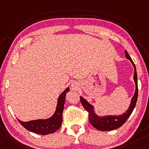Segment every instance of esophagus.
Instances as JSON below:
<instances>
[{
  "instance_id": "esophagus-1",
  "label": "esophagus",
  "mask_w": 149,
  "mask_h": 149,
  "mask_svg": "<svg viewBox=\"0 0 149 149\" xmlns=\"http://www.w3.org/2000/svg\"><path fill=\"white\" fill-rule=\"evenodd\" d=\"M72 87L74 89H75V88H76V87H77V84L76 83H74H74L72 84Z\"/></svg>"
}]
</instances>
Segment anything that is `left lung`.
I'll return each mask as SVG.
<instances>
[{"label": "left lung", "instance_id": "8db88e82", "mask_svg": "<svg viewBox=\"0 0 149 149\" xmlns=\"http://www.w3.org/2000/svg\"><path fill=\"white\" fill-rule=\"evenodd\" d=\"M125 56L127 59L131 62L134 67V75L133 79L135 84V91L133 97L131 100L129 109L126 111V112L123 113L120 115H98L95 113L94 106L89 103L88 101L80 96V100L83 107L86 110L89 112V121L91 124V125L95 127V129L102 131H113L121 127L126 122L127 119L131 115L132 112L136 105V101L138 97V84H137V74H136V67L133 63L132 59L130 57L129 54L125 50Z\"/></svg>", "mask_w": 149, "mask_h": 149}]
</instances>
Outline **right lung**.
<instances>
[{"mask_svg": "<svg viewBox=\"0 0 149 149\" xmlns=\"http://www.w3.org/2000/svg\"><path fill=\"white\" fill-rule=\"evenodd\" d=\"M69 91L70 87H68L58 97L56 111L52 117L48 119H40L26 122L22 121L18 119V121L26 129L32 133L43 135L54 133L62 125L65 95Z\"/></svg>", "mask_w": 149, "mask_h": 149, "instance_id": "add662e5", "label": "right lung"}]
</instances>
